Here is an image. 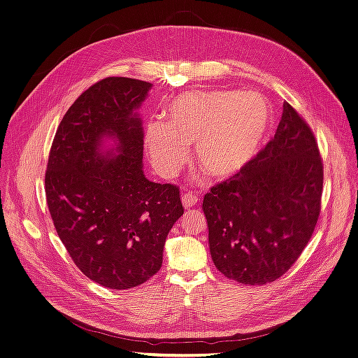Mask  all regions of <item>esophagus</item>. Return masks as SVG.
I'll return each mask as SVG.
<instances>
[{
	"instance_id": "34e87169",
	"label": "esophagus",
	"mask_w": 358,
	"mask_h": 358,
	"mask_svg": "<svg viewBox=\"0 0 358 358\" xmlns=\"http://www.w3.org/2000/svg\"><path fill=\"white\" fill-rule=\"evenodd\" d=\"M197 203H199V197H197V194H194V192H187L185 196L182 197V204L185 209L194 208Z\"/></svg>"
}]
</instances>
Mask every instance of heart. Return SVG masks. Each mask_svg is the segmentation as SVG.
Instances as JSON below:
<instances>
[{
	"label": "heart",
	"mask_w": 358,
	"mask_h": 358,
	"mask_svg": "<svg viewBox=\"0 0 358 358\" xmlns=\"http://www.w3.org/2000/svg\"><path fill=\"white\" fill-rule=\"evenodd\" d=\"M167 122L150 121L145 145L154 167L170 176L185 162L187 145L196 143L199 169L210 178L236 175L262 149L272 124V109L258 92L191 91L176 96Z\"/></svg>",
	"instance_id": "b5f03b06"
}]
</instances>
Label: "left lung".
Returning a JSON list of instances; mask_svg holds the SVG:
<instances>
[{
  "label": "left lung",
  "mask_w": 358,
  "mask_h": 358,
  "mask_svg": "<svg viewBox=\"0 0 358 358\" xmlns=\"http://www.w3.org/2000/svg\"><path fill=\"white\" fill-rule=\"evenodd\" d=\"M322 180L315 136L294 107L284 103L275 137L203 199L216 268L245 285L282 276L315 230Z\"/></svg>",
  "instance_id": "1"
}]
</instances>
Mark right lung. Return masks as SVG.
Returning a JSON list of instances; mask_svg holds the SVG:
<instances>
[{
    "label": "right lung",
    "instance_id": "1",
    "mask_svg": "<svg viewBox=\"0 0 358 358\" xmlns=\"http://www.w3.org/2000/svg\"><path fill=\"white\" fill-rule=\"evenodd\" d=\"M150 88L106 78L86 90L62 117L45 175L61 242L85 276L112 289L137 287L158 272L167 234L183 215L179 188L143 173L136 110ZM106 138L115 148H103Z\"/></svg>",
    "mask_w": 358,
    "mask_h": 358
}]
</instances>
